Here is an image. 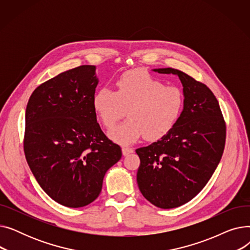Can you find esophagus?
<instances>
[{
    "label": "esophagus",
    "mask_w": 250,
    "mask_h": 250,
    "mask_svg": "<svg viewBox=\"0 0 250 250\" xmlns=\"http://www.w3.org/2000/svg\"><path fill=\"white\" fill-rule=\"evenodd\" d=\"M122 151H123V155H124V156H127L128 154L134 152V150H133L132 148H128V147H123V148H122Z\"/></svg>",
    "instance_id": "1"
}]
</instances>
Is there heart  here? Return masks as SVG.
Returning <instances> with one entry per match:
<instances>
[{
	"mask_svg": "<svg viewBox=\"0 0 250 250\" xmlns=\"http://www.w3.org/2000/svg\"><path fill=\"white\" fill-rule=\"evenodd\" d=\"M115 92L99 89L93 96V108L102 125L112 127L125 115L128 120L108 132V137L121 145H130L143 136L157 141L176 125L183 108V94L175 86L145 71L124 73L116 81Z\"/></svg>",
	"mask_w": 250,
	"mask_h": 250,
	"instance_id": "b5f03b06",
	"label": "heart"
}]
</instances>
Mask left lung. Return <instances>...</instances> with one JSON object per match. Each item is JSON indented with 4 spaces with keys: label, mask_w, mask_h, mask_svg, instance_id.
<instances>
[{
    "label": "left lung",
    "mask_w": 250,
    "mask_h": 250,
    "mask_svg": "<svg viewBox=\"0 0 250 250\" xmlns=\"http://www.w3.org/2000/svg\"><path fill=\"white\" fill-rule=\"evenodd\" d=\"M152 71L175 75L185 99L174 127L136 150L141 160L137 182L151 204L172 208L192 200L212 177L224 151L226 126L217 98L205 84L176 69Z\"/></svg>",
    "instance_id": "1"
}]
</instances>
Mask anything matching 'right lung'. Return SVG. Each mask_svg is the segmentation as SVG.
<instances>
[{
  "mask_svg": "<svg viewBox=\"0 0 250 250\" xmlns=\"http://www.w3.org/2000/svg\"><path fill=\"white\" fill-rule=\"evenodd\" d=\"M98 82L95 65H80L38 86L26 107V160L38 185L64 207L95 201L105 173L122 158L97 123Z\"/></svg>",
  "mask_w": 250,
  "mask_h": 250,
  "instance_id": "1",
  "label": "right lung"
}]
</instances>
